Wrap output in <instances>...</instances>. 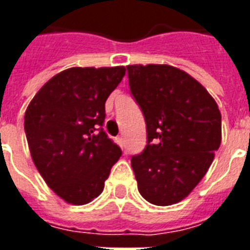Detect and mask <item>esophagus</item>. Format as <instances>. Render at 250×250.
I'll return each instance as SVG.
<instances>
[{
    "label": "esophagus",
    "instance_id": "1",
    "mask_svg": "<svg viewBox=\"0 0 250 250\" xmlns=\"http://www.w3.org/2000/svg\"><path fill=\"white\" fill-rule=\"evenodd\" d=\"M115 140H116V143L119 144L120 147H123V138H122V136H118Z\"/></svg>",
    "mask_w": 250,
    "mask_h": 250
}]
</instances>
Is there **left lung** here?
<instances>
[{
	"label": "left lung",
	"instance_id": "1",
	"mask_svg": "<svg viewBox=\"0 0 250 250\" xmlns=\"http://www.w3.org/2000/svg\"><path fill=\"white\" fill-rule=\"evenodd\" d=\"M127 71L147 125V146L131 158L138 189L151 204H176L200 183L219 149V107L204 86L180 68L131 64Z\"/></svg>",
	"mask_w": 250,
	"mask_h": 250
}]
</instances>
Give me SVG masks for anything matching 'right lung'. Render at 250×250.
<instances>
[{
    "label": "right lung",
    "mask_w": 250,
    "mask_h": 250,
    "mask_svg": "<svg viewBox=\"0 0 250 250\" xmlns=\"http://www.w3.org/2000/svg\"><path fill=\"white\" fill-rule=\"evenodd\" d=\"M125 74L116 67H71L46 82L25 112L31 159L46 184L74 205L101 195L122 151L102 125L104 103Z\"/></svg>",
    "instance_id": "right-lung-1"
}]
</instances>
